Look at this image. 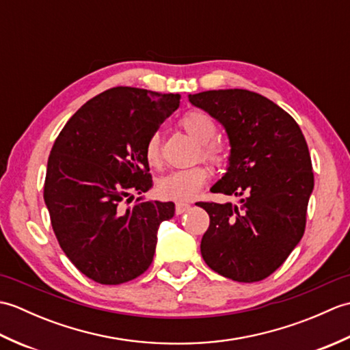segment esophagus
Listing matches in <instances>:
<instances>
[{"label": "esophagus", "instance_id": "1", "mask_svg": "<svg viewBox=\"0 0 350 350\" xmlns=\"http://www.w3.org/2000/svg\"><path fill=\"white\" fill-rule=\"evenodd\" d=\"M189 209H191V204H188V203H183V202H177L176 203V212L179 213V215L188 212Z\"/></svg>", "mask_w": 350, "mask_h": 350}]
</instances>
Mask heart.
Returning a JSON list of instances; mask_svg holds the SVG:
<instances>
[{
    "mask_svg": "<svg viewBox=\"0 0 350 350\" xmlns=\"http://www.w3.org/2000/svg\"><path fill=\"white\" fill-rule=\"evenodd\" d=\"M180 128L198 143V158L213 165H224L228 159V144L224 139L215 135L217 123L204 111L191 109L185 113L179 120ZM144 158L150 167H159L162 163L161 137L153 132L144 144ZM211 179V170L206 165H196L187 170H177L162 177L158 183V191L162 197L189 202L198 196L204 185Z\"/></svg>",
    "mask_w": 350,
    "mask_h": 350,
    "instance_id": "1",
    "label": "heart"
}]
</instances>
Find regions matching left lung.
I'll use <instances>...</instances> for the list:
<instances>
[{
    "label": "left lung",
    "instance_id": "left-lung-1",
    "mask_svg": "<svg viewBox=\"0 0 350 350\" xmlns=\"http://www.w3.org/2000/svg\"><path fill=\"white\" fill-rule=\"evenodd\" d=\"M228 133L232 154L212 192L239 204L200 202L211 224L202 239L207 266L239 282L262 281L286 262L306 232L314 174L307 141L295 118L265 96L242 90L189 94Z\"/></svg>",
    "mask_w": 350,
    "mask_h": 350
}]
</instances>
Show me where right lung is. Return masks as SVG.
I'll return each mask as SVG.
<instances>
[{"instance_id": "add662e5", "label": "right lung", "mask_w": 350, "mask_h": 350, "mask_svg": "<svg viewBox=\"0 0 350 350\" xmlns=\"http://www.w3.org/2000/svg\"><path fill=\"white\" fill-rule=\"evenodd\" d=\"M179 105V94L113 87L84 103L52 146L43 187L52 230L77 269L99 284L144 273L159 224L173 218V202L129 206L125 198L150 189L144 144Z\"/></svg>"}]
</instances>
